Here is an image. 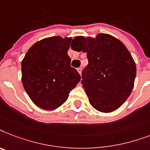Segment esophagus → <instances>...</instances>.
<instances>
[{
	"instance_id": "esophagus-1",
	"label": "esophagus",
	"mask_w": 150,
	"mask_h": 150,
	"mask_svg": "<svg viewBox=\"0 0 150 150\" xmlns=\"http://www.w3.org/2000/svg\"><path fill=\"white\" fill-rule=\"evenodd\" d=\"M77 71H78V73H79V74H80V75H81V74H82V68H78V69H77Z\"/></svg>"
}]
</instances>
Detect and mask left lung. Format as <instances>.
<instances>
[{"label": "left lung", "mask_w": 150, "mask_h": 150, "mask_svg": "<svg viewBox=\"0 0 150 150\" xmlns=\"http://www.w3.org/2000/svg\"><path fill=\"white\" fill-rule=\"evenodd\" d=\"M74 50L87 52L88 65L81 83L90 104L98 111H115L131 94L136 75L135 61L125 45L111 35L76 36Z\"/></svg>", "instance_id": "obj_1"}]
</instances>
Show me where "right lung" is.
<instances>
[{
    "mask_svg": "<svg viewBox=\"0 0 150 150\" xmlns=\"http://www.w3.org/2000/svg\"><path fill=\"white\" fill-rule=\"evenodd\" d=\"M71 40L68 37H50L35 42L26 52L21 62V81L38 107L56 109L81 81L67 54Z\"/></svg>",
    "mask_w": 150,
    "mask_h": 150,
    "instance_id": "right-lung-1",
    "label": "right lung"
}]
</instances>
